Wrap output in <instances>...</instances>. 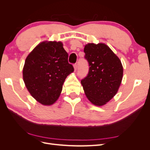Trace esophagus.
<instances>
[{
    "instance_id": "34e87169",
    "label": "esophagus",
    "mask_w": 150,
    "mask_h": 150,
    "mask_svg": "<svg viewBox=\"0 0 150 150\" xmlns=\"http://www.w3.org/2000/svg\"><path fill=\"white\" fill-rule=\"evenodd\" d=\"M74 71H76V70H77V68H78V66H77V64H74Z\"/></svg>"
}]
</instances>
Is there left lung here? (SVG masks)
<instances>
[{
	"label": "left lung",
	"instance_id": "8db88e82",
	"mask_svg": "<svg viewBox=\"0 0 150 150\" xmlns=\"http://www.w3.org/2000/svg\"><path fill=\"white\" fill-rule=\"evenodd\" d=\"M84 52L89 64L88 76L81 81L84 93L94 105L104 106L118 91L123 67L120 58L104 43H88Z\"/></svg>",
	"mask_w": 150,
	"mask_h": 150
}]
</instances>
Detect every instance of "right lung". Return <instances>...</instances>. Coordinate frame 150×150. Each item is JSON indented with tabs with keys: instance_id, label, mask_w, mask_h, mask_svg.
Listing matches in <instances>:
<instances>
[{
	"instance_id": "obj_1",
	"label": "right lung",
	"mask_w": 150,
	"mask_h": 150,
	"mask_svg": "<svg viewBox=\"0 0 150 150\" xmlns=\"http://www.w3.org/2000/svg\"><path fill=\"white\" fill-rule=\"evenodd\" d=\"M61 41H45L37 45L26 57L22 70L28 91L44 106L52 105L59 98L67 76L74 72Z\"/></svg>"
}]
</instances>
